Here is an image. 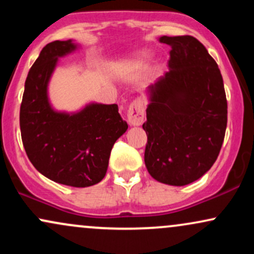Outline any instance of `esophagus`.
<instances>
[{"instance_id":"34e87169","label":"esophagus","mask_w":254,"mask_h":254,"mask_svg":"<svg viewBox=\"0 0 254 254\" xmlns=\"http://www.w3.org/2000/svg\"><path fill=\"white\" fill-rule=\"evenodd\" d=\"M144 119V103L142 99L137 98L130 104L127 109V121L132 127H138L143 123Z\"/></svg>"}]
</instances>
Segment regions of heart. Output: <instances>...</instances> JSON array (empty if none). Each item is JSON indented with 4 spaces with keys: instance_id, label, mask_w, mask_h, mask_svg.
<instances>
[{
    "instance_id": "1",
    "label": "heart",
    "mask_w": 254,
    "mask_h": 254,
    "mask_svg": "<svg viewBox=\"0 0 254 254\" xmlns=\"http://www.w3.org/2000/svg\"><path fill=\"white\" fill-rule=\"evenodd\" d=\"M150 60V54L148 51H138L132 57L127 61L123 65V70H129L131 68H136V66H143L145 63Z\"/></svg>"
}]
</instances>
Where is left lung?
<instances>
[{
  "label": "left lung",
  "instance_id": "obj_1",
  "mask_svg": "<svg viewBox=\"0 0 254 254\" xmlns=\"http://www.w3.org/2000/svg\"><path fill=\"white\" fill-rule=\"evenodd\" d=\"M171 46L168 70L147 88L144 162L154 179L184 186L216 161L227 127V99L217 63L191 36L159 38Z\"/></svg>",
  "mask_w": 254,
  "mask_h": 254
}]
</instances>
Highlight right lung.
Masks as SVG:
<instances>
[{
    "instance_id": "add662e5",
    "label": "right lung",
    "mask_w": 254,
    "mask_h": 254,
    "mask_svg": "<svg viewBox=\"0 0 254 254\" xmlns=\"http://www.w3.org/2000/svg\"><path fill=\"white\" fill-rule=\"evenodd\" d=\"M80 49L74 40H55L40 51L28 71L20 107L26 154L52 182L74 188L98 184L106 174L113 144L127 130L118 105L89 103L76 112L54 109L49 83L58 58Z\"/></svg>"
}]
</instances>
